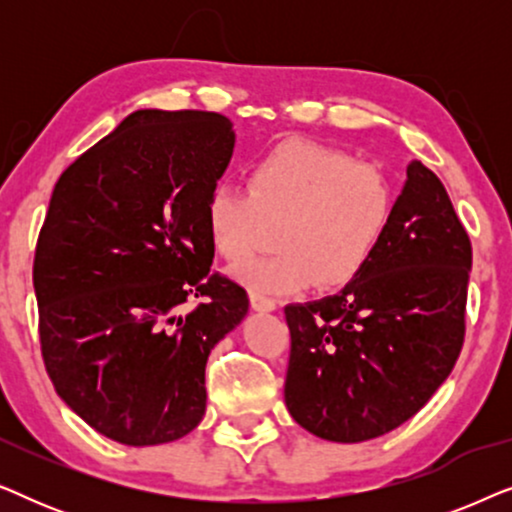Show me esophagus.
Instances as JSON below:
<instances>
[{"label": "esophagus", "instance_id": "esophagus-1", "mask_svg": "<svg viewBox=\"0 0 512 512\" xmlns=\"http://www.w3.org/2000/svg\"><path fill=\"white\" fill-rule=\"evenodd\" d=\"M249 300H251V307H254L256 312H275L277 310L275 300L268 296H261V293H251Z\"/></svg>", "mask_w": 512, "mask_h": 512}]
</instances>
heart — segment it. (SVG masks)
<instances>
[{
  "label": "heart",
  "mask_w": 512,
  "mask_h": 512,
  "mask_svg": "<svg viewBox=\"0 0 512 512\" xmlns=\"http://www.w3.org/2000/svg\"><path fill=\"white\" fill-rule=\"evenodd\" d=\"M394 193L380 167L307 139L277 144L249 167L247 191L216 184L205 202V228L216 254L242 263L265 226L279 223L277 254L256 258L235 277L261 296H284L352 279L387 228Z\"/></svg>",
  "instance_id": "obj_1"
}]
</instances>
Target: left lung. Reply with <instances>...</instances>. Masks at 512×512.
I'll return each mask as SVG.
<instances>
[{"label":"left lung","instance_id":"obj_1","mask_svg":"<svg viewBox=\"0 0 512 512\" xmlns=\"http://www.w3.org/2000/svg\"><path fill=\"white\" fill-rule=\"evenodd\" d=\"M471 242L445 186L408 165L387 228L338 293L284 307V401L312 436L363 443L408 422L464 345Z\"/></svg>","mask_w":512,"mask_h":512}]
</instances>
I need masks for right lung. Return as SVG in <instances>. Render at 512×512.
Wrapping results in <instances>:
<instances>
[{
    "label": "right lung",
    "instance_id": "right-lung-1",
    "mask_svg": "<svg viewBox=\"0 0 512 512\" xmlns=\"http://www.w3.org/2000/svg\"><path fill=\"white\" fill-rule=\"evenodd\" d=\"M233 149L226 116L139 109L53 188L34 256L41 354L62 401L121 445L202 422L209 352L249 312L242 286L209 275L205 202ZM188 297L206 300L184 315Z\"/></svg>",
    "mask_w": 512,
    "mask_h": 512
}]
</instances>
